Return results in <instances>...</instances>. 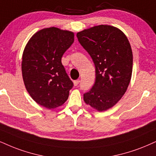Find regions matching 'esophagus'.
Wrapping results in <instances>:
<instances>
[{
  "instance_id": "1",
  "label": "esophagus",
  "mask_w": 156,
  "mask_h": 156,
  "mask_svg": "<svg viewBox=\"0 0 156 156\" xmlns=\"http://www.w3.org/2000/svg\"><path fill=\"white\" fill-rule=\"evenodd\" d=\"M80 80H74V86H76V85H78L79 84V83H80Z\"/></svg>"
}]
</instances>
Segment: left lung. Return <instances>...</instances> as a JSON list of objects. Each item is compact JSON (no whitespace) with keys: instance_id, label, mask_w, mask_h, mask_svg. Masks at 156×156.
<instances>
[{"instance_id":"1","label":"left lung","mask_w":156,"mask_h":156,"mask_svg":"<svg viewBox=\"0 0 156 156\" xmlns=\"http://www.w3.org/2000/svg\"><path fill=\"white\" fill-rule=\"evenodd\" d=\"M95 66V82L84 101L98 111L108 110L126 93L132 77L133 55L124 32L111 25H98L76 34Z\"/></svg>"}]
</instances>
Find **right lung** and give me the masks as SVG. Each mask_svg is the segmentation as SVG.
<instances>
[{
  "instance_id": "obj_1",
  "label": "right lung",
  "mask_w": 156,
  "mask_h": 156,
  "mask_svg": "<svg viewBox=\"0 0 156 156\" xmlns=\"http://www.w3.org/2000/svg\"><path fill=\"white\" fill-rule=\"evenodd\" d=\"M74 40V32L53 27L34 33L24 48L22 72L25 87L36 103L48 109L62 105L73 87L61 58Z\"/></svg>"
}]
</instances>
